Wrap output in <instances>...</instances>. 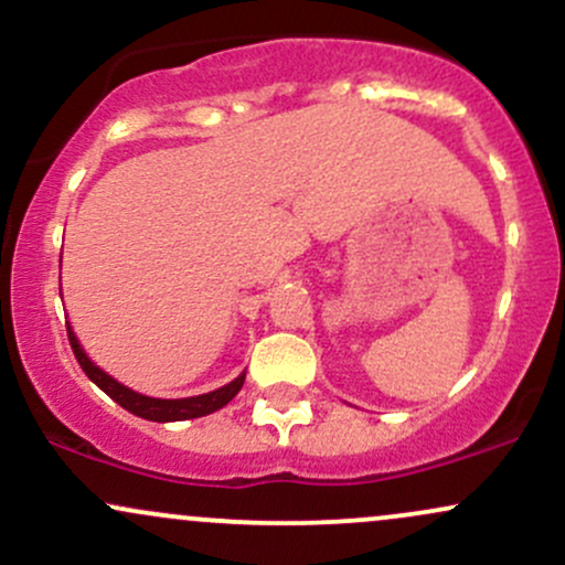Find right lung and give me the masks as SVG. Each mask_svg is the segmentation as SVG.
Masks as SVG:
<instances>
[{
	"label": "right lung",
	"mask_w": 565,
	"mask_h": 565,
	"mask_svg": "<svg viewBox=\"0 0 565 565\" xmlns=\"http://www.w3.org/2000/svg\"><path fill=\"white\" fill-rule=\"evenodd\" d=\"M66 329H68L71 350H74L76 361H79L84 374H87V377L93 380L103 393L111 395V398L121 408L132 412L135 417L151 419V423H180V419L206 417V414L217 412V408H223L225 404H228L233 395L242 391V385H244L246 372L238 374V377L228 382V385L217 387V391L204 393V395H191V398H151V395L129 391L127 385L116 382L111 374H106L100 366H95L93 361L87 359V353L82 350L79 340H76V334H74V329H71V323H66Z\"/></svg>",
	"instance_id": "right-lung-1"
}]
</instances>
